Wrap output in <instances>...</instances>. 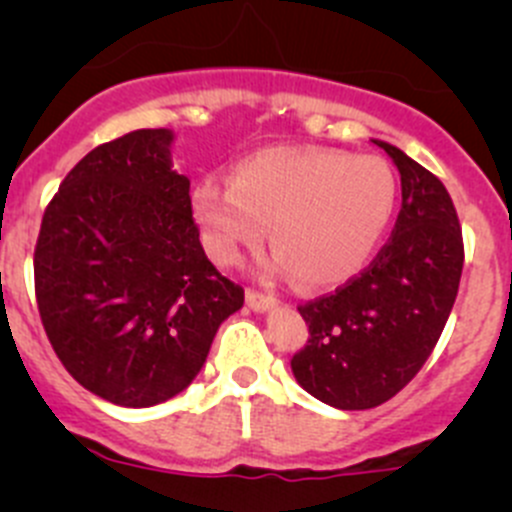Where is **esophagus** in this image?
Segmentation results:
<instances>
[{
  "label": "esophagus",
  "mask_w": 512,
  "mask_h": 512,
  "mask_svg": "<svg viewBox=\"0 0 512 512\" xmlns=\"http://www.w3.org/2000/svg\"><path fill=\"white\" fill-rule=\"evenodd\" d=\"M247 307L255 309V312H270V309L277 307V299L272 294L255 292V289H247Z\"/></svg>",
  "instance_id": "obj_1"
}]
</instances>
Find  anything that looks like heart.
<instances>
[{
  "label": "heart",
  "mask_w": 512,
  "mask_h": 512,
  "mask_svg": "<svg viewBox=\"0 0 512 512\" xmlns=\"http://www.w3.org/2000/svg\"><path fill=\"white\" fill-rule=\"evenodd\" d=\"M396 198L394 170L376 156L265 148L237 160L230 178H200L190 208L218 265H235L270 227L272 270L322 289L364 270L394 220Z\"/></svg>",
  "instance_id": "heart-1"
}]
</instances>
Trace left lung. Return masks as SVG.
I'll list each match as a JSON object with an SVG mask.
<instances>
[{"label":"left lung","instance_id":"1","mask_svg":"<svg viewBox=\"0 0 512 512\" xmlns=\"http://www.w3.org/2000/svg\"><path fill=\"white\" fill-rule=\"evenodd\" d=\"M401 175V210L376 260L334 294L302 304L309 342L292 374L307 394L364 411L399 394L436 347L458 294L463 237L441 180L376 141Z\"/></svg>","mask_w":512,"mask_h":512}]
</instances>
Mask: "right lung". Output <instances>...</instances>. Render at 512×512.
Listing matches in <instances>:
<instances>
[{
  "label": "right lung",
  "instance_id": "obj_1",
  "mask_svg": "<svg viewBox=\"0 0 512 512\" xmlns=\"http://www.w3.org/2000/svg\"><path fill=\"white\" fill-rule=\"evenodd\" d=\"M175 133L141 128L74 165L41 220V324L84 389L148 409L193 384L220 324L245 302L200 245Z\"/></svg>",
  "mask_w": 512,
  "mask_h": 512
}]
</instances>
